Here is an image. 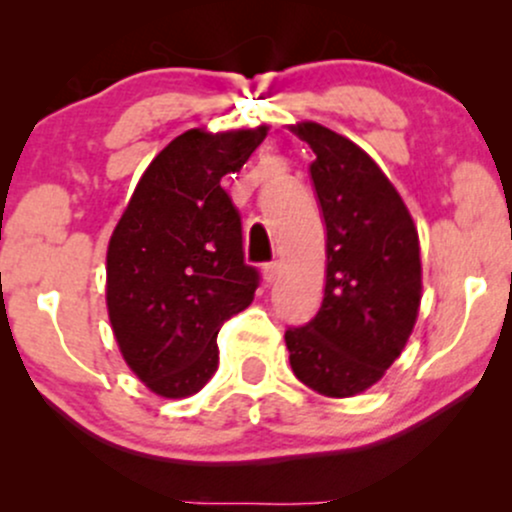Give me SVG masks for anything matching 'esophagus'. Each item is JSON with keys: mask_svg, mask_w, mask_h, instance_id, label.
<instances>
[{"mask_svg": "<svg viewBox=\"0 0 512 512\" xmlns=\"http://www.w3.org/2000/svg\"><path fill=\"white\" fill-rule=\"evenodd\" d=\"M276 274H279V264H276V262L262 264V276H264V281H267V284H272V281L276 279Z\"/></svg>", "mask_w": 512, "mask_h": 512, "instance_id": "1", "label": "esophagus"}]
</instances>
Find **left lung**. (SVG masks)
I'll return each mask as SVG.
<instances>
[{
  "mask_svg": "<svg viewBox=\"0 0 512 512\" xmlns=\"http://www.w3.org/2000/svg\"><path fill=\"white\" fill-rule=\"evenodd\" d=\"M310 163L327 231L325 296L286 330L296 378L325 397H354L402 354L421 303L419 233L409 209L361 146L317 122L291 127Z\"/></svg>",
  "mask_w": 512,
  "mask_h": 512,
  "instance_id": "left-lung-1",
  "label": "left lung"
}]
</instances>
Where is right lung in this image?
Returning a JSON list of instances; mask_svg holds the SVG:
<instances>
[{
  "instance_id": "obj_1",
  "label": "right lung",
  "mask_w": 512,
  "mask_h": 512,
  "mask_svg": "<svg viewBox=\"0 0 512 512\" xmlns=\"http://www.w3.org/2000/svg\"><path fill=\"white\" fill-rule=\"evenodd\" d=\"M267 127L190 129L144 170L108 245L110 325L127 366L161 397H190L219 368L216 334L252 303L243 226L221 187Z\"/></svg>"
}]
</instances>
